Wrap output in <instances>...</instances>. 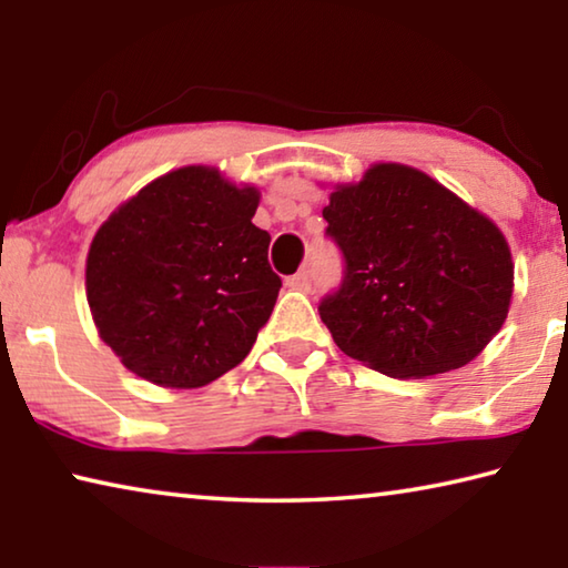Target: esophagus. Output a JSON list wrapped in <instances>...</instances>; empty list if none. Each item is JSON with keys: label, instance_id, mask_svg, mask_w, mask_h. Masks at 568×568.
<instances>
[{"label": "esophagus", "instance_id": "esophagus-1", "mask_svg": "<svg viewBox=\"0 0 568 568\" xmlns=\"http://www.w3.org/2000/svg\"><path fill=\"white\" fill-rule=\"evenodd\" d=\"M285 285L291 287V291H311V275H307V271H301L287 277Z\"/></svg>", "mask_w": 568, "mask_h": 568}]
</instances>
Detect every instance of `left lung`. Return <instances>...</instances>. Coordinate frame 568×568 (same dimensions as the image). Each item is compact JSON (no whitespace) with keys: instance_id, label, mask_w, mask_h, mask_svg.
<instances>
[{"instance_id":"1","label":"left lung","mask_w":568,"mask_h":568,"mask_svg":"<svg viewBox=\"0 0 568 568\" xmlns=\"http://www.w3.org/2000/svg\"><path fill=\"white\" fill-rule=\"evenodd\" d=\"M343 281L318 313L338 348L390 378L456 371L501 331L511 250L491 220L426 172L381 162L323 207Z\"/></svg>"}]
</instances>
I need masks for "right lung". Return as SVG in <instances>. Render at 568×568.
I'll return each mask as SVG.
<instances>
[{"label":"right lung","mask_w":568,"mask_h":568,"mask_svg":"<svg viewBox=\"0 0 568 568\" xmlns=\"http://www.w3.org/2000/svg\"><path fill=\"white\" fill-rule=\"evenodd\" d=\"M255 187L190 165L114 210L88 255V303L100 338L134 376L207 386L245 358L283 281L271 235L253 225Z\"/></svg>","instance_id":"1"}]
</instances>
